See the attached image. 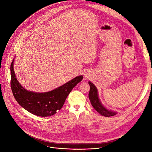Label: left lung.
I'll list each match as a JSON object with an SVG mask.
<instances>
[{
	"instance_id": "obj_1",
	"label": "left lung",
	"mask_w": 152,
	"mask_h": 152,
	"mask_svg": "<svg viewBox=\"0 0 152 152\" xmlns=\"http://www.w3.org/2000/svg\"><path fill=\"white\" fill-rule=\"evenodd\" d=\"M89 84L90 86V91L89 93V98L91 104L93 105V108L97 111L99 114L104 117H111L116 115L117 113L112 110H109L106 108L101 103L98 98V90L96 86L89 81Z\"/></svg>"
}]
</instances>
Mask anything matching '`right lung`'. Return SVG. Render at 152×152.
Here are the masks:
<instances>
[{"mask_svg":"<svg viewBox=\"0 0 152 152\" xmlns=\"http://www.w3.org/2000/svg\"><path fill=\"white\" fill-rule=\"evenodd\" d=\"M14 60L11 65V87L15 99L30 113L39 117H49L61 110L68 95L83 79L80 75L66 84L46 93L28 91L21 86L16 79L14 72Z\"/></svg>","mask_w":152,"mask_h":152,"instance_id":"obj_1","label":"right lung"}]
</instances>
